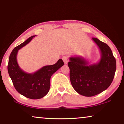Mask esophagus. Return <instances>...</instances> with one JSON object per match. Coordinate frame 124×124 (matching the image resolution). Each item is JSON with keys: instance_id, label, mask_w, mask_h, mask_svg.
Masks as SVG:
<instances>
[{"instance_id": "1", "label": "esophagus", "mask_w": 124, "mask_h": 124, "mask_svg": "<svg viewBox=\"0 0 124 124\" xmlns=\"http://www.w3.org/2000/svg\"><path fill=\"white\" fill-rule=\"evenodd\" d=\"M62 60L63 61V62L64 63V64H67L68 63V58L66 56H63L62 57Z\"/></svg>"}]
</instances>
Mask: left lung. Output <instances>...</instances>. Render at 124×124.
Returning <instances> with one entry per match:
<instances>
[{
	"label": "left lung",
	"instance_id": "left-lung-1",
	"mask_svg": "<svg viewBox=\"0 0 124 124\" xmlns=\"http://www.w3.org/2000/svg\"><path fill=\"white\" fill-rule=\"evenodd\" d=\"M101 52V59L89 64L82 56L70 57L68 66L70 77L74 89L80 95L93 97L104 91L114 77L116 63L110 48L97 38H92Z\"/></svg>",
	"mask_w": 124,
	"mask_h": 124
}]
</instances>
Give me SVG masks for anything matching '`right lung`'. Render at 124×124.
<instances>
[{
  "label": "right lung",
  "instance_id": "right-lung-1",
  "mask_svg": "<svg viewBox=\"0 0 124 124\" xmlns=\"http://www.w3.org/2000/svg\"><path fill=\"white\" fill-rule=\"evenodd\" d=\"M36 36L29 37L13 49L8 66L9 76L15 89L21 95L31 99H41L48 93L51 77L64 64L62 59H60L54 64L44 66L32 73H26L20 67L17 61V52Z\"/></svg>",
  "mask_w": 124,
  "mask_h": 124
}]
</instances>
